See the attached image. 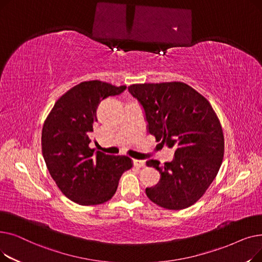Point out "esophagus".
Masks as SVG:
<instances>
[{
	"instance_id": "34e87169",
	"label": "esophagus",
	"mask_w": 262,
	"mask_h": 262,
	"mask_svg": "<svg viewBox=\"0 0 262 262\" xmlns=\"http://www.w3.org/2000/svg\"><path fill=\"white\" fill-rule=\"evenodd\" d=\"M134 166L137 168H144L145 167V162L143 160H138V159H135L134 160Z\"/></svg>"
}]
</instances>
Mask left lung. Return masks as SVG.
I'll list each match as a JSON object with an SVG mask.
<instances>
[{"mask_svg":"<svg viewBox=\"0 0 262 262\" xmlns=\"http://www.w3.org/2000/svg\"><path fill=\"white\" fill-rule=\"evenodd\" d=\"M128 91L144 108L148 133L173 147L174 159L146 161L159 171L147 198L162 208L181 210L195 204L215 178L224 157L221 123L208 100L182 81L134 84Z\"/></svg>","mask_w":262,"mask_h":262,"instance_id":"1","label":"left lung"}]
</instances>
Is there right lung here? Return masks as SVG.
Masks as SVG:
<instances>
[{
  "instance_id": "add662e5",
  "label": "right lung",
  "mask_w": 262,
  "mask_h": 262,
  "mask_svg": "<svg viewBox=\"0 0 262 262\" xmlns=\"http://www.w3.org/2000/svg\"><path fill=\"white\" fill-rule=\"evenodd\" d=\"M125 89L98 79L82 81L60 96L43 123L41 146L47 168L62 193L76 204L109 201L122 174L133 168L127 156L95 153L89 146L99 103Z\"/></svg>"
}]
</instances>
